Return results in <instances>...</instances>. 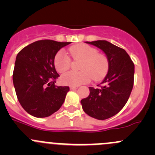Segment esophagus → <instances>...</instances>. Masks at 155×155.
I'll use <instances>...</instances> for the list:
<instances>
[{"instance_id": "obj_1", "label": "esophagus", "mask_w": 155, "mask_h": 155, "mask_svg": "<svg viewBox=\"0 0 155 155\" xmlns=\"http://www.w3.org/2000/svg\"><path fill=\"white\" fill-rule=\"evenodd\" d=\"M78 88V86H70V90H76Z\"/></svg>"}]
</instances>
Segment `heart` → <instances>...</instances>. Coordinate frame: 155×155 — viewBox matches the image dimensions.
Returning a JSON list of instances; mask_svg holds the SVG:
<instances>
[{
	"label": "heart",
	"mask_w": 155,
	"mask_h": 155,
	"mask_svg": "<svg viewBox=\"0 0 155 155\" xmlns=\"http://www.w3.org/2000/svg\"><path fill=\"white\" fill-rule=\"evenodd\" d=\"M69 53L74 60H82L79 72H68L61 77L62 84L79 86L88 83L94 78L101 80L105 77L109 70V61L104 54L98 53L95 48L87 44H78L69 48ZM71 64L70 58L62 51L57 52L54 58V66L58 73H64Z\"/></svg>",
	"instance_id": "heart-1"
}]
</instances>
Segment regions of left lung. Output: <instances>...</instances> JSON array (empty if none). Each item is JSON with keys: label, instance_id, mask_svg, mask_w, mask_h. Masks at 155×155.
I'll return each mask as SVG.
<instances>
[{"label": "left lung", "instance_id": "1", "mask_svg": "<svg viewBox=\"0 0 155 155\" xmlns=\"http://www.w3.org/2000/svg\"><path fill=\"white\" fill-rule=\"evenodd\" d=\"M101 48L109 61L108 73L98 88L89 87L88 97L81 101L84 112L98 120H105L121 110L132 91L134 64L126 51L107 40L86 42Z\"/></svg>", "mask_w": 155, "mask_h": 155}]
</instances>
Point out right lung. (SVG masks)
Instances as JSON below:
<instances>
[{
	"label": "right lung",
	"mask_w": 155,
	"mask_h": 155,
	"mask_svg": "<svg viewBox=\"0 0 155 155\" xmlns=\"http://www.w3.org/2000/svg\"><path fill=\"white\" fill-rule=\"evenodd\" d=\"M70 43L38 40L17 54L12 81L20 104L30 115L37 118L50 116L64 102L70 87L54 85L59 75L54 68V58Z\"/></svg>",
	"instance_id": "obj_1"
}]
</instances>
